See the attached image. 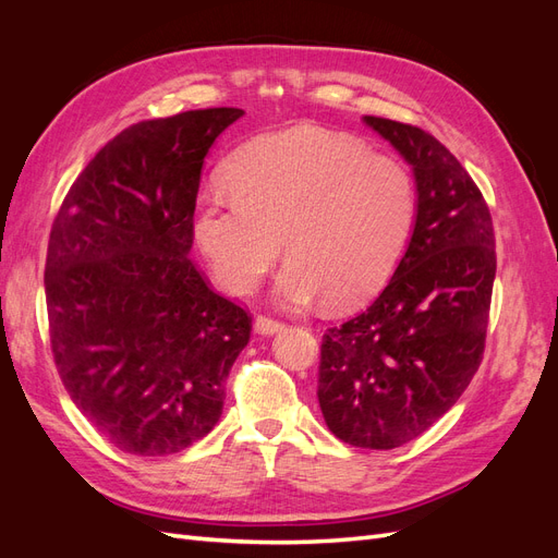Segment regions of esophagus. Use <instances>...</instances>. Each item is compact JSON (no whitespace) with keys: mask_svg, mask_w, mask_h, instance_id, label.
<instances>
[{"mask_svg":"<svg viewBox=\"0 0 558 558\" xmlns=\"http://www.w3.org/2000/svg\"><path fill=\"white\" fill-rule=\"evenodd\" d=\"M253 328H256V332H260V335H275L283 328V324H281V320L272 318V316H267V314H258Z\"/></svg>","mask_w":558,"mask_h":558,"instance_id":"34e87169","label":"esophagus"}]
</instances>
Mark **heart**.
Listing matches in <instances>:
<instances>
[{
  "label": "heart",
  "instance_id": "b5f03b06",
  "mask_svg": "<svg viewBox=\"0 0 558 558\" xmlns=\"http://www.w3.org/2000/svg\"><path fill=\"white\" fill-rule=\"evenodd\" d=\"M226 179L232 193L197 195L193 238L230 293H248L283 244L286 302L320 293L332 310L351 307L391 275L412 234L408 165L344 132L302 123L263 134L232 156Z\"/></svg>",
  "mask_w": 558,
  "mask_h": 558
}]
</instances>
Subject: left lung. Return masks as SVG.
<instances>
[{"label":"left lung","mask_w":558,"mask_h":558,"mask_svg":"<svg viewBox=\"0 0 558 558\" xmlns=\"http://www.w3.org/2000/svg\"><path fill=\"white\" fill-rule=\"evenodd\" d=\"M412 165L416 221L369 305L320 342L318 404L361 449H396L461 398L482 363L496 279L492 214L463 165L426 130L365 116Z\"/></svg>","instance_id":"8db88e82"}]
</instances>
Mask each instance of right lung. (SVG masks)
I'll list each match as a JSON object with an SVG mask.
<instances>
[{
    "mask_svg": "<svg viewBox=\"0 0 558 558\" xmlns=\"http://www.w3.org/2000/svg\"><path fill=\"white\" fill-rule=\"evenodd\" d=\"M242 109L142 121L99 148L50 228V349L72 402L111 445L170 456L221 418L251 316L189 258L202 162Z\"/></svg>",
    "mask_w": 558,
    "mask_h": 558,
    "instance_id": "add662e5",
    "label": "right lung"
}]
</instances>
